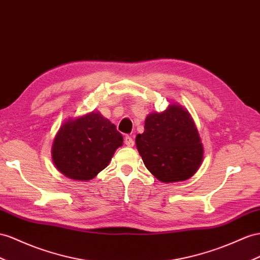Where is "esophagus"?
<instances>
[{"instance_id": "34e87169", "label": "esophagus", "mask_w": 260, "mask_h": 260, "mask_svg": "<svg viewBox=\"0 0 260 260\" xmlns=\"http://www.w3.org/2000/svg\"><path fill=\"white\" fill-rule=\"evenodd\" d=\"M124 143H125V145H126V146H128V147H133V146H134V144H135V142H134V138H133L132 136H128V135H126V136H125V138H124Z\"/></svg>"}]
</instances>
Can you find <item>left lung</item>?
I'll list each match as a JSON object with an SVG mask.
<instances>
[{"mask_svg": "<svg viewBox=\"0 0 260 260\" xmlns=\"http://www.w3.org/2000/svg\"><path fill=\"white\" fill-rule=\"evenodd\" d=\"M145 131L136 137L143 161L162 182H177L194 175L203 148L193 121L181 106L171 104L162 113H151Z\"/></svg>", "mask_w": 260, "mask_h": 260, "instance_id": "1", "label": "left lung"}]
</instances>
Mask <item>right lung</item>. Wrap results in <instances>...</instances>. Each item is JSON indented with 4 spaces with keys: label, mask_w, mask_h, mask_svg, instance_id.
Returning a JSON list of instances; mask_svg holds the SVG:
<instances>
[{
    "label": "right lung",
    "mask_w": 260,
    "mask_h": 260,
    "mask_svg": "<svg viewBox=\"0 0 260 260\" xmlns=\"http://www.w3.org/2000/svg\"><path fill=\"white\" fill-rule=\"evenodd\" d=\"M122 144L116 126L92 112L61 126L52 145V160L66 177L91 180L109 165Z\"/></svg>",
    "instance_id": "add662e5"
}]
</instances>
